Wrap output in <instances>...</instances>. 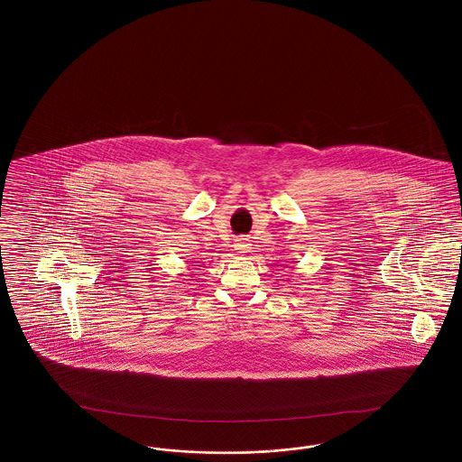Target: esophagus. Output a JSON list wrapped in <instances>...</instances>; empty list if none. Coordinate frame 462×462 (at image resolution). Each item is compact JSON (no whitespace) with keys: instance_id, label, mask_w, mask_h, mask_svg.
<instances>
[{"instance_id":"1","label":"esophagus","mask_w":462,"mask_h":462,"mask_svg":"<svg viewBox=\"0 0 462 462\" xmlns=\"http://www.w3.org/2000/svg\"><path fill=\"white\" fill-rule=\"evenodd\" d=\"M247 247H249V244L245 242V239H237V242H236V249L239 253H247Z\"/></svg>"}]
</instances>
